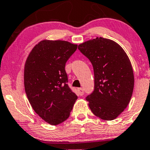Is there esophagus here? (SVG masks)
Segmentation results:
<instances>
[{
  "label": "esophagus",
  "mask_w": 150,
  "mask_h": 150,
  "mask_svg": "<svg viewBox=\"0 0 150 150\" xmlns=\"http://www.w3.org/2000/svg\"><path fill=\"white\" fill-rule=\"evenodd\" d=\"M78 93H79V95H83L84 94V90L83 88H78Z\"/></svg>",
  "instance_id": "1"
}]
</instances>
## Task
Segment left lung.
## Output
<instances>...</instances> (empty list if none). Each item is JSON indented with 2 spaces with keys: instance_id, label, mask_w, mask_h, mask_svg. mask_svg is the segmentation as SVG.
<instances>
[{
  "instance_id": "left-lung-1",
  "label": "left lung",
  "mask_w": 150,
  "mask_h": 150,
  "mask_svg": "<svg viewBox=\"0 0 150 150\" xmlns=\"http://www.w3.org/2000/svg\"><path fill=\"white\" fill-rule=\"evenodd\" d=\"M91 62L95 89L86 98L95 116L113 120L127 107L134 89V78L129 57L118 43L97 37L78 45Z\"/></svg>"
}]
</instances>
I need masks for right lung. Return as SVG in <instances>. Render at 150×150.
<instances>
[{"label":"right lung","mask_w":150,"mask_h":150,"mask_svg":"<svg viewBox=\"0 0 150 150\" xmlns=\"http://www.w3.org/2000/svg\"><path fill=\"white\" fill-rule=\"evenodd\" d=\"M78 45L42 40L34 46L24 67V87L36 114L51 125L69 117L78 97L67 85L65 67Z\"/></svg>","instance_id":"right-lung-1"}]
</instances>
